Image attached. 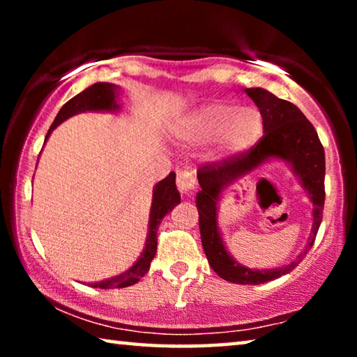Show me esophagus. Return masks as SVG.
Instances as JSON below:
<instances>
[{
	"mask_svg": "<svg viewBox=\"0 0 357 357\" xmlns=\"http://www.w3.org/2000/svg\"><path fill=\"white\" fill-rule=\"evenodd\" d=\"M176 185L183 195H189L195 189V176H193V173L189 170H179L176 176Z\"/></svg>",
	"mask_w": 357,
	"mask_h": 357,
	"instance_id": "34e87169",
	"label": "esophagus"
}]
</instances>
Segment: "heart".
<instances>
[{
    "instance_id": "1",
    "label": "heart",
    "mask_w": 357,
    "mask_h": 357,
    "mask_svg": "<svg viewBox=\"0 0 357 357\" xmlns=\"http://www.w3.org/2000/svg\"><path fill=\"white\" fill-rule=\"evenodd\" d=\"M264 130L263 113L255 105L211 104L200 108L181 124V137L190 143L217 140L223 154H238L259 142Z\"/></svg>"
}]
</instances>
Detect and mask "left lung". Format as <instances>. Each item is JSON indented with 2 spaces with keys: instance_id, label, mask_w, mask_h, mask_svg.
<instances>
[{
  "instance_id": "8db88e82",
  "label": "left lung",
  "mask_w": 357,
  "mask_h": 357,
  "mask_svg": "<svg viewBox=\"0 0 357 357\" xmlns=\"http://www.w3.org/2000/svg\"><path fill=\"white\" fill-rule=\"evenodd\" d=\"M244 93L263 113L264 135L247 153L200 168L197 178L202 190L197 193V209L200 215L198 222H200L203 250L214 273L231 283L259 285L288 274L302 261L313 245L323 219L326 162L323 144L319 142L315 128L298 107L291 102L279 99L263 88H247ZM271 158L287 161L310 193L314 204L312 234L305 252L291 265L277 270H250L229 256L222 244L216 222V203L220 201L221 192L228 185L248 176ZM263 181H259V184Z\"/></svg>"
}]
</instances>
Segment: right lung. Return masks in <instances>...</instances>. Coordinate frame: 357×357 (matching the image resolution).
I'll list each match as a JSON object with an SVG mask.
<instances>
[{"mask_svg":"<svg viewBox=\"0 0 357 357\" xmlns=\"http://www.w3.org/2000/svg\"><path fill=\"white\" fill-rule=\"evenodd\" d=\"M118 89L119 86L113 83H94L91 86L84 89L80 94H77L75 98L66 102L61 107V110L58 112L55 121H53L52 128L48 129V134L45 137H50L53 129H56V126L64 123L66 119L74 116L77 113L83 112H118ZM181 203L179 192L176 189V174L173 172L168 174L165 179L159 181L155 184L153 190V203H151V213H149V223H148V236L146 243H144V249L142 252L140 258L137 259L134 266L126 271V273L114 275L112 279L89 283L93 288H126L137 283L142 277L148 273L151 261L155 257L157 250V229L164 217L170 213V211Z\"/></svg>","mask_w":357,"mask_h":357,"instance_id":"right-lung-1","label":"right lung"}]
</instances>
